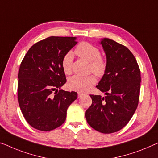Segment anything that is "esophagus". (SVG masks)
<instances>
[{"instance_id": "1", "label": "esophagus", "mask_w": 158, "mask_h": 158, "mask_svg": "<svg viewBox=\"0 0 158 158\" xmlns=\"http://www.w3.org/2000/svg\"><path fill=\"white\" fill-rule=\"evenodd\" d=\"M84 95V94L81 93V92H79V93H78V98H81V97H82V96H83Z\"/></svg>"}]
</instances>
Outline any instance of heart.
<instances>
[{"instance_id": "obj_1", "label": "heart", "mask_w": 158, "mask_h": 158, "mask_svg": "<svg viewBox=\"0 0 158 158\" xmlns=\"http://www.w3.org/2000/svg\"><path fill=\"white\" fill-rule=\"evenodd\" d=\"M75 53L80 58L89 62V72L97 77H103L107 69L106 60L100 55V51L96 47L88 42H81L75 49ZM63 71L66 74L72 72V54L67 52L62 61ZM96 79L94 75L81 77L75 75L68 80V86L73 90L84 92L96 84Z\"/></svg>"}]
</instances>
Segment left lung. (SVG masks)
<instances>
[{
  "mask_svg": "<svg viewBox=\"0 0 158 158\" xmlns=\"http://www.w3.org/2000/svg\"><path fill=\"white\" fill-rule=\"evenodd\" d=\"M106 55L107 69L96 88L106 96H90L91 106L85 116L91 128L112 133L125 127L133 116L140 89V70L135 56L123 44L109 38L100 42Z\"/></svg>",
  "mask_w": 158,
  "mask_h": 158,
  "instance_id": "obj_1",
  "label": "left lung"
}]
</instances>
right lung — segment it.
<instances>
[{
	"mask_svg": "<svg viewBox=\"0 0 158 158\" xmlns=\"http://www.w3.org/2000/svg\"><path fill=\"white\" fill-rule=\"evenodd\" d=\"M77 43L76 37H49L33 44L23 58L18 75V100L32 128L49 131L64 123L77 93L60 89L67 81L62 61Z\"/></svg>",
	"mask_w": 158,
	"mask_h": 158,
	"instance_id": "add662e5",
	"label": "right lung"
}]
</instances>
